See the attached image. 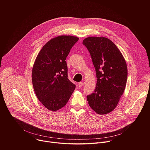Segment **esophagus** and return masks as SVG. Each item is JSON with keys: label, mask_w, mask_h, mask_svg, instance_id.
Wrapping results in <instances>:
<instances>
[{"label": "esophagus", "mask_w": 150, "mask_h": 150, "mask_svg": "<svg viewBox=\"0 0 150 150\" xmlns=\"http://www.w3.org/2000/svg\"><path fill=\"white\" fill-rule=\"evenodd\" d=\"M84 86V83H82V82L79 83V84H78L79 87H80V88H81V87H82V86Z\"/></svg>", "instance_id": "obj_1"}]
</instances>
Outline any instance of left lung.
<instances>
[{"instance_id": "8db88e82", "label": "left lung", "mask_w": 150, "mask_h": 150, "mask_svg": "<svg viewBox=\"0 0 150 150\" xmlns=\"http://www.w3.org/2000/svg\"><path fill=\"white\" fill-rule=\"evenodd\" d=\"M83 44L90 53L97 83L86 96L91 108L100 115L111 112L123 94L128 78L125 60L115 44L104 37H88Z\"/></svg>"}]
</instances>
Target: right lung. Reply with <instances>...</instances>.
Returning <instances> with one entry per match:
<instances>
[{"mask_svg": "<svg viewBox=\"0 0 150 150\" xmlns=\"http://www.w3.org/2000/svg\"><path fill=\"white\" fill-rule=\"evenodd\" d=\"M79 38L59 36L46 43L38 55L32 71L38 99L52 111L66 105L76 86L67 77L66 57Z\"/></svg>", "mask_w": 150, "mask_h": 150, "instance_id": "obj_1", "label": "right lung"}]
</instances>
